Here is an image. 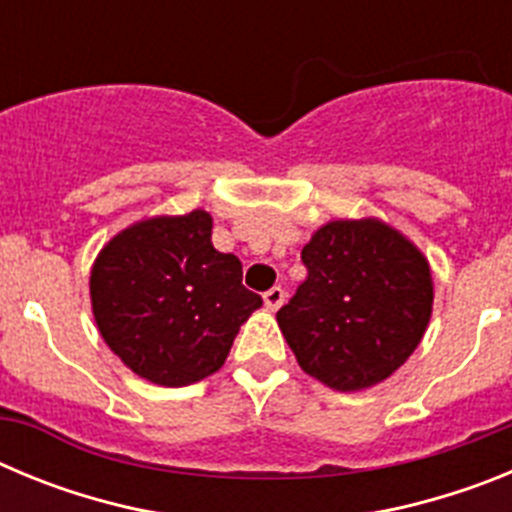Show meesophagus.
Returning <instances> with one entry per match:
<instances>
[{
  "instance_id": "34e87169",
  "label": "esophagus",
  "mask_w": 512,
  "mask_h": 512,
  "mask_svg": "<svg viewBox=\"0 0 512 512\" xmlns=\"http://www.w3.org/2000/svg\"><path fill=\"white\" fill-rule=\"evenodd\" d=\"M284 297H287V292H284L282 287H271V289H266L264 292V305H266V310H279V307H282V302H284Z\"/></svg>"
}]
</instances>
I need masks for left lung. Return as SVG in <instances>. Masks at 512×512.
<instances>
[{
	"mask_svg": "<svg viewBox=\"0 0 512 512\" xmlns=\"http://www.w3.org/2000/svg\"><path fill=\"white\" fill-rule=\"evenodd\" d=\"M302 264L307 279L277 312L302 372L336 392L392 377L433 312L423 251L377 217L330 220L302 248Z\"/></svg>",
	"mask_w": 512,
	"mask_h": 512,
	"instance_id": "1",
	"label": "left lung"
}]
</instances>
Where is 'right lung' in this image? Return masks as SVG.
Listing matches in <instances>:
<instances>
[{
	"instance_id": "obj_1",
	"label": "right lung",
	"mask_w": 512,
	"mask_h": 512,
	"mask_svg": "<svg viewBox=\"0 0 512 512\" xmlns=\"http://www.w3.org/2000/svg\"><path fill=\"white\" fill-rule=\"evenodd\" d=\"M241 277L238 256L212 246L210 212L146 217L94 259V323L130 372L187 387L225 364L235 333L261 307Z\"/></svg>"
}]
</instances>
